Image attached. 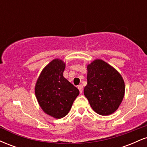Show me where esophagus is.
<instances>
[{"mask_svg": "<svg viewBox=\"0 0 147 147\" xmlns=\"http://www.w3.org/2000/svg\"><path fill=\"white\" fill-rule=\"evenodd\" d=\"M78 89L79 90V92H80V93H82V92H83V86L82 85V84H80V85L78 86Z\"/></svg>", "mask_w": 147, "mask_h": 147, "instance_id": "34e87169", "label": "esophagus"}]
</instances>
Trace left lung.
Masks as SVG:
<instances>
[{
    "label": "left lung",
    "mask_w": 147,
    "mask_h": 147,
    "mask_svg": "<svg viewBox=\"0 0 147 147\" xmlns=\"http://www.w3.org/2000/svg\"><path fill=\"white\" fill-rule=\"evenodd\" d=\"M86 86L84 95L91 107L101 115L114 113L120 105L125 91L122 76L104 61L97 59L87 67Z\"/></svg>",
    "instance_id": "left-lung-1"
}]
</instances>
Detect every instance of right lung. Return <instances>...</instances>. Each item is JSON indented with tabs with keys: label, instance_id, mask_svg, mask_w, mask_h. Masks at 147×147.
Wrapping results in <instances>:
<instances>
[{
	"label": "right lung",
	"instance_id": "obj_1",
	"mask_svg": "<svg viewBox=\"0 0 147 147\" xmlns=\"http://www.w3.org/2000/svg\"><path fill=\"white\" fill-rule=\"evenodd\" d=\"M65 63L55 59L43 69L37 80L35 94L43 111L60 119L68 113L79 91L64 78Z\"/></svg>",
	"mask_w": 147,
	"mask_h": 147
}]
</instances>
